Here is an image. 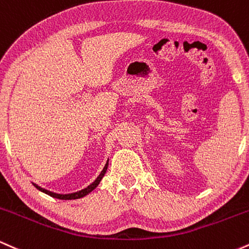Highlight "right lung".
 <instances>
[{
  "label": "right lung",
  "mask_w": 249,
  "mask_h": 249,
  "mask_svg": "<svg viewBox=\"0 0 249 249\" xmlns=\"http://www.w3.org/2000/svg\"><path fill=\"white\" fill-rule=\"evenodd\" d=\"M107 165H108V161H107V164H105L104 168H103V171L99 174L98 177H97V179L95 181L92 182L91 185H89L87 188H84V190L82 191H78V192H75V193H70V194H58V193H53V192H50V191L45 190V188H42L39 187L38 185L34 184V186H35L37 190H39L41 192L48 194V196H53V198H56V199H61V200H72V199H79V198H83V196H85L87 194H89L91 192V191H93L95 188L98 186V184L101 182V180L103 179V177H104V174L107 173Z\"/></svg>",
  "instance_id": "1"
}]
</instances>
